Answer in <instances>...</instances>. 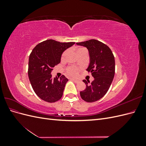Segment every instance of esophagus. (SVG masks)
Masks as SVG:
<instances>
[{
  "label": "esophagus",
  "instance_id": "obj_1",
  "mask_svg": "<svg viewBox=\"0 0 146 146\" xmlns=\"http://www.w3.org/2000/svg\"><path fill=\"white\" fill-rule=\"evenodd\" d=\"M70 80H72L73 82H74L75 83H78V82H79V80H77V79H75V78H70Z\"/></svg>",
  "mask_w": 146,
  "mask_h": 146
}]
</instances>
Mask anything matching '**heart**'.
Here are the masks:
<instances>
[{
  "instance_id": "1",
  "label": "heart",
  "mask_w": 146,
  "mask_h": 146,
  "mask_svg": "<svg viewBox=\"0 0 146 146\" xmlns=\"http://www.w3.org/2000/svg\"><path fill=\"white\" fill-rule=\"evenodd\" d=\"M84 48H83V47L78 48L77 49V52L82 50L84 49ZM67 52H68V51L66 50L63 53L62 55H61V59L62 60L64 59L66 54H67ZM66 70H67L68 74L69 75H70V76H75V75H76L78 72V69L76 68V67H74V66H70V67H68L67 69H66Z\"/></svg>"
}]
</instances>
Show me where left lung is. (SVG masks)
I'll return each mask as SVG.
<instances>
[{"mask_svg":"<svg viewBox=\"0 0 146 146\" xmlns=\"http://www.w3.org/2000/svg\"><path fill=\"white\" fill-rule=\"evenodd\" d=\"M76 44L88 48L90 62L86 70L94 78L91 83L83 80L86 89L80 91V94L87 102H94L103 98L113 82L115 72L114 57L108 46L96 39Z\"/></svg>","mask_w":146,"mask_h":146,"instance_id":"obj_1","label":"left lung"}]
</instances>
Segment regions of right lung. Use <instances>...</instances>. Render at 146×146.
<instances>
[{
	"mask_svg": "<svg viewBox=\"0 0 146 146\" xmlns=\"http://www.w3.org/2000/svg\"><path fill=\"white\" fill-rule=\"evenodd\" d=\"M76 42L47 39L35 46L29 56L28 75L36 94L47 102H55L63 96L68 79L64 76L52 78L51 72L61 61L63 52Z\"/></svg>",
	"mask_w": 146,
	"mask_h": 146,
	"instance_id": "obj_1",
	"label": "right lung"
}]
</instances>
